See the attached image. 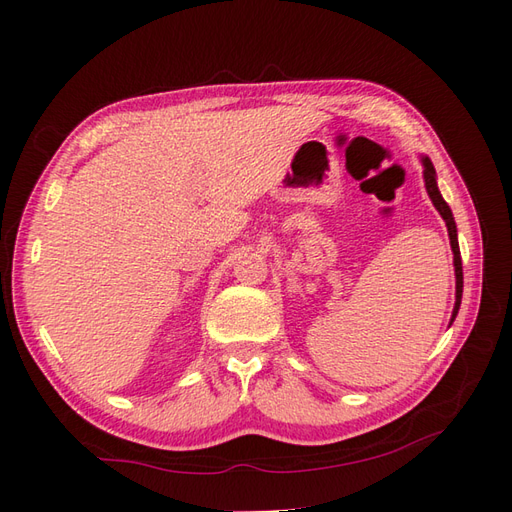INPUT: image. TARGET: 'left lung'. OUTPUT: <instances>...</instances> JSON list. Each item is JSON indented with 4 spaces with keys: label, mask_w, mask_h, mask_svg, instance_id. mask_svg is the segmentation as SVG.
<instances>
[{
    "label": "left lung",
    "mask_w": 512,
    "mask_h": 512,
    "mask_svg": "<svg viewBox=\"0 0 512 512\" xmlns=\"http://www.w3.org/2000/svg\"><path fill=\"white\" fill-rule=\"evenodd\" d=\"M422 165H424V184H427V193L433 202V206L440 211L442 220L447 222V231H449V239H451V250H453V264H455V308H453V319L455 314L460 310V301H462V259H460V246H458V228H455V220H453V213L449 209V204L444 202V198L438 191V184H436V169H433L431 160L429 158H422Z\"/></svg>",
    "instance_id": "obj_1"
}]
</instances>
